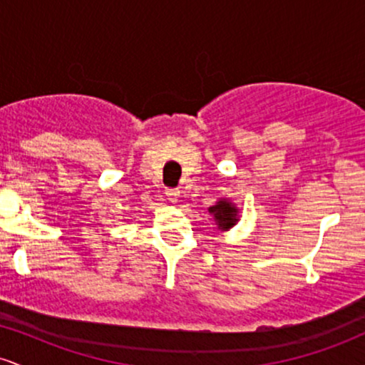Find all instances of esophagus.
Returning a JSON list of instances; mask_svg holds the SVG:
<instances>
[{
  "mask_svg": "<svg viewBox=\"0 0 365 365\" xmlns=\"http://www.w3.org/2000/svg\"><path fill=\"white\" fill-rule=\"evenodd\" d=\"M165 194L171 200V202H177L178 197H180V190H178V188H166Z\"/></svg>",
  "mask_w": 365,
  "mask_h": 365,
  "instance_id": "esophagus-1",
  "label": "esophagus"
}]
</instances>
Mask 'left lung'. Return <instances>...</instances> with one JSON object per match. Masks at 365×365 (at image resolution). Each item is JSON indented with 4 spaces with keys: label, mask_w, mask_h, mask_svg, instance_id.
<instances>
[{
    "label": "left lung",
    "mask_w": 365,
    "mask_h": 365,
    "mask_svg": "<svg viewBox=\"0 0 365 365\" xmlns=\"http://www.w3.org/2000/svg\"><path fill=\"white\" fill-rule=\"evenodd\" d=\"M209 212H212L217 221V228L220 230H228L232 228L233 225L237 223V209L232 206L230 202H226V200H220V202L216 204V206L209 207Z\"/></svg>",
    "instance_id": "1"
}]
</instances>
